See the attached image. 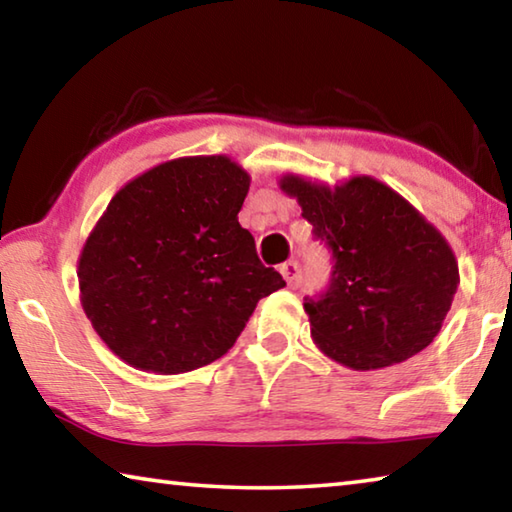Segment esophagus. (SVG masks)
I'll return each mask as SVG.
<instances>
[{
  "instance_id": "esophagus-1",
  "label": "esophagus",
  "mask_w": 512,
  "mask_h": 512,
  "mask_svg": "<svg viewBox=\"0 0 512 512\" xmlns=\"http://www.w3.org/2000/svg\"><path fill=\"white\" fill-rule=\"evenodd\" d=\"M280 273L284 280H287L289 287H298V282H300V264L298 262H284L280 266Z\"/></svg>"
}]
</instances>
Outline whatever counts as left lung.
<instances>
[{
  "label": "left lung",
  "instance_id": "1",
  "mask_svg": "<svg viewBox=\"0 0 512 512\" xmlns=\"http://www.w3.org/2000/svg\"><path fill=\"white\" fill-rule=\"evenodd\" d=\"M314 237L334 266L327 289L305 298L320 350L352 370H377L411 359L443 327L461 277L445 237L370 176L329 189L284 176Z\"/></svg>",
  "mask_w": 512,
  "mask_h": 512
}]
</instances>
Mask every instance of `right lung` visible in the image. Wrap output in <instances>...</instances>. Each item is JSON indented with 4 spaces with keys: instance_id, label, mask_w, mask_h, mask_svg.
<instances>
[{
    "instance_id": "right-lung-1",
    "label": "right lung",
    "mask_w": 512,
    "mask_h": 512,
    "mask_svg": "<svg viewBox=\"0 0 512 512\" xmlns=\"http://www.w3.org/2000/svg\"><path fill=\"white\" fill-rule=\"evenodd\" d=\"M250 176L225 155L162 162L112 196L79 257L85 316L128 366L178 375L221 359L282 289L241 228Z\"/></svg>"
}]
</instances>
